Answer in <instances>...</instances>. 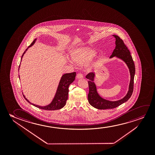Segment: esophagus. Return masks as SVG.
Returning <instances> with one entry per match:
<instances>
[{"instance_id": "34e87169", "label": "esophagus", "mask_w": 155, "mask_h": 155, "mask_svg": "<svg viewBox=\"0 0 155 155\" xmlns=\"http://www.w3.org/2000/svg\"><path fill=\"white\" fill-rule=\"evenodd\" d=\"M77 78L78 79L83 78V74L81 72H79L78 74H77Z\"/></svg>"}]
</instances>
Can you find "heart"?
<instances>
[{
	"instance_id": "b5f03b06",
	"label": "heart",
	"mask_w": 155,
	"mask_h": 155,
	"mask_svg": "<svg viewBox=\"0 0 155 155\" xmlns=\"http://www.w3.org/2000/svg\"><path fill=\"white\" fill-rule=\"evenodd\" d=\"M93 51L90 49H86L78 50L71 53L72 59L78 64H83L86 63L91 59L93 57Z\"/></svg>"
}]
</instances>
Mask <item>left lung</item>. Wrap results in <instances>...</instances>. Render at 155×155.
<instances>
[{"label":"left lung","mask_w":155,"mask_h":155,"mask_svg":"<svg viewBox=\"0 0 155 155\" xmlns=\"http://www.w3.org/2000/svg\"><path fill=\"white\" fill-rule=\"evenodd\" d=\"M115 38V48L110 58L116 57L122 60L127 64L129 69L130 73V81L129 91L125 97L121 100L117 101H110L101 97L98 94L95 84L94 82L95 73L90 72L87 74L86 78L89 79L88 81L89 86V93L88 94V100L89 104L99 110L111 109L117 107L123 104L129 99L131 96L134 91V77L135 74V65L130 51L123 42V40L119 36L113 35Z\"/></svg>","instance_id":"1"}]
</instances>
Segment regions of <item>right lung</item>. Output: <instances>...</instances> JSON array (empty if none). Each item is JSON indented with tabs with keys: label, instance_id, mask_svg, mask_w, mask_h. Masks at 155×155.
<instances>
[{
	"label": "right lung",
	"instance_id": "1",
	"mask_svg": "<svg viewBox=\"0 0 155 155\" xmlns=\"http://www.w3.org/2000/svg\"><path fill=\"white\" fill-rule=\"evenodd\" d=\"M36 40V38L34 39L33 42L28 46L27 49H26L25 51H24L23 55H21V61L22 58L23 57L24 54L25 53L26 51L28 50V48L32 47V45H34ZM19 67H20V64H19ZM18 70H19V69H18ZM76 75V72L65 74L62 75L60 81L59 85H58L55 96L53 98L52 101L51 102L50 104L48 105L47 106H41L33 104V103H31L23 95L24 97L25 98V99L28 103H30V104H32L33 106H35L38 108L45 110H57L61 109L66 105V101H67V100H68L69 86L74 81Z\"/></svg>",
	"mask_w": 155,
	"mask_h": 155
}]
</instances>
